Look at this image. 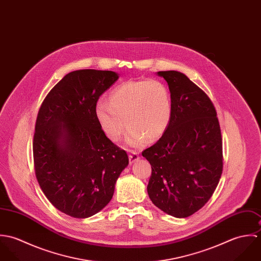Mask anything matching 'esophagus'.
Segmentation results:
<instances>
[{
  "mask_svg": "<svg viewBox=\"0 0 261 261\" xmlns=\"http://www.w3.org/2000/svg\"><path fill=\"white\" fill-rule=\"evenodd\" d=\"M128 159H129V164H134V163H136L140 160V156H139L138 152H136L134 150H130L129 154H128Z\"/></svg>",
  "mask_w": 261,
  "mask_h": 261,
  "instance_id": "34e87169",
  "label": "esophagus"
}]
</instances>
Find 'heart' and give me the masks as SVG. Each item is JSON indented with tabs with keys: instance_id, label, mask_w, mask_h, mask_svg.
<instances>
[{
	"instance_id": "1",
	"label": "heart",
	"mask_w": 261,
	"mask_h": 261,
	"mask_svg": "<svg viewBox=\"0 0 261 261\" xmlns=\"http://www.w3.org/2000/svg\"><path fill=\"white\" fill-rule=\"evenodd\" d=\"M95 117L112 142L120 140L128 126L125 142L142 147L164 136L172 117V99L167 86L158 80L127 81L113 88L109 102L98 101Z\"/></svg>"
}]
</instances>
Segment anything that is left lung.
<instances>
[{
    "instance_id": "8db88e82",
    "label": "left lung",
    "mask_w": 261,
    "mask_h": 261,
    "mask_svg": "<svg viewBox=\"0 0 261 261\" xmlns=\"http://www.w3.org/2000/svg\"><path fill=\"white\" fill-rule=\"evenodd\" d=\"M169 86L172 117L164 136L143 151L151 166L148 194L165 213L189 217L211 198L223 169L217 113L207 94L186 75L159 71Z\"/></svg>"
}]
</instances>
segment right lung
<instances>
[{
    "label": "right lung",
    "instance_id": "obj_1",
    "mask_svg": "<svg viewBox=\"0 0 261 261\" xmlns=\"http://www.w3.org/2000/svg\"><path fill=\"white\" fill-rule=\"evenodd\" d=\"M118 77L107 70L72 71L50 90L38 112V183L55 208L74 218L102 210L128 165L126 152L103 134L94 113L99 96Z\"/></svg>",
    "mask_w": 261,
    "mask_h": 261
}]
</instances>
